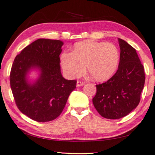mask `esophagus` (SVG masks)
<instances>
[{"label": "esophagus", "instance_id": "obj_1", "mask_svg": "<svg viewBox=\"0 0 155 155\" xmlns=\"http://www.w3.org/2000/svg\"><path fill=\"white\" fill-rule=\"evenodd\" d=\"M84 82H81V81H78L77 82V84H76V86L78 87L83 86V85H84Z\"/></svg>", "mask_w": 155, "mask_h": 155}]
</instances>
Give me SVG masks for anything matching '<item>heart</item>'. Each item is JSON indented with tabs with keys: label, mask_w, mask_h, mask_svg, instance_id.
Wrapping results in <instances>:
<instances>
[{
	"label": "heart",
	"mask_w": 155,
	"mask_h": 155,
	"mask_svg": "<svg viewBox=\"0 0 155 155\" xmlns=\"http://www.w3.org/2000/svg\"><path fill=\"white\" fill-rule=\"evenodd\" d=\"M120 53L110 42L84 40L75 43L71 53L60 55V64L67 77L75 78L84 70V65L93 79L97 82L109 80L117 68Z\"/></svg>",
	"instance_id": "1"
}]
</instances>
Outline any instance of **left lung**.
<instances>
[{
  "instance_id": "obj_1",
  "label": "left lung",
  "mask_w": 155,
  "mask_h": 155,
  "mask_svg": "<svg viewBox=\"0 0 155 155\" xmlns=\"http://www.w3.org/2000/svg\"><path fill=\"white\" fill-rule=\"evenodd\" d=\"M120 58L118 70L107 82L96 85L93 104L102 117L110 120L124 117L140 102L145 84V72L133 47L118 38Z\"/></svg>"
}]
</instances>
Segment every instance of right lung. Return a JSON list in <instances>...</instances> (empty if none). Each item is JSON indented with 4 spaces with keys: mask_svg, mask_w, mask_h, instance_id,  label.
<instances>
[{
    "mask_svg": "<svg viewBox=\"0 0 155 155\" xmlns=\"http://www.w3.org/2000/svg\"><path fill=\"white\" fill-rule=\"evenodd\" d=\"M64 42L40 38L26 47L14 60L10 81L15 103L22 113L39 122L54 120L62 113L76 80L61 73L59 55ZM37 73L33 79L29 75Z\"/></svg>",
    "mask_w": 155,
    "mask_h": 155,
    "instance_id": "right-lung-1",
    "label": "right lung"
}]
</instances>
